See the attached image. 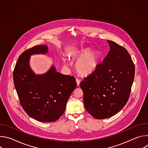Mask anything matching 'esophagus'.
I'll return each instance as SVG.
<instances>
[{
    "label": "esophagus",
    "instance_id": "esophagus-1",
    "mask_svg": "<svg viewBox=\"0 0 148 148\" xmlns=\"http://www.w3.org/2000/svg\"><path fill=\"white\" fill-rule=\"evenodd\" d=\"M76 82H77V85L78 86H79V84H80V80L79 79H77V78H76Z\"/></svg>",
    "mask_w": 148,
    "mask_h": 148
}]
</instances>
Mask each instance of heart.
Instances as JSON below:
<instances>
[{"label":"heart","mask_w":148,"mask_h":148,"mask_svg":"<svg viewBox=\"0 0 148 148\" xmlns=\"http://www.w3.org/2000/svg\"><path fill=\"white\" fill-rule=\"evenodd\" d=\"M68 56L72 60L78 58L75 62V67L77 72L84 76L90 75L96 71L101 59L99 53L91 51L89 47L73 49L69 52ZM64 63L66 64L65 61Z\"/></svg>","instance_id":"1"}]
</instances>
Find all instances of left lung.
<instances>
[{"label":"left lung","mask_w":148,"mask_h":148,"mask_svg":"<svg viewBox=\"0 0 148 148\" xmlns=\"http://www.w3.org/2000/svg\"><path fill=\"white\" fill-rule=\"evenodd\" d=\"M110 51L96 71L79 86L87 112L98 119L111 117L127 102L134 79L135 66L124 47L108 40Z\"/></svg>","instance_id":"1"}]
</instances>
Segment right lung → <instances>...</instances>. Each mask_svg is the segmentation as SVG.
I'll list each match as a JSON object with an SVG mask.
<instances>
[{
    "mask_svg": "<svg viewBox=\"0 0 148 148\" xmlns=\"http://www.w3.org/2000/svg\"><path fill=\"white\" fill-rule=\"evenodd\" d=\"M48 50L46 45H38L26 50L18 57L13 71L14 87L22 108L31 118L43 122L60 118L77 87L73 76L60 74L54 66L43 74L33 72L30 56L47 54Z\"/></svg>",
    "mask_w": 148,
    "mask_h": 148,
    "instance_id": "1",
    "label": "right lung"
}]
</instances>
